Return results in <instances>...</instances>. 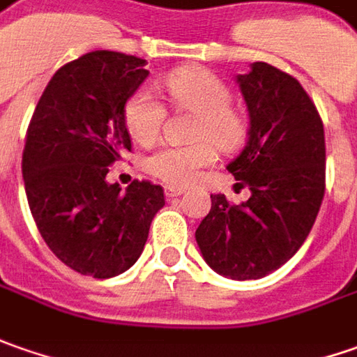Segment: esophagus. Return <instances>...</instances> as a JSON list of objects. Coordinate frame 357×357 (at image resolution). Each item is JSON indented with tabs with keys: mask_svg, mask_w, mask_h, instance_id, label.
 Listing matches in <instances>:
<instances>
[{
	"mask_svg": "<svg viewBox=\"0 0 357 357\" xmlns=\"http://www.w3.org/2000/svg\"><path fill=\"white\" fill-rule=\"evenodd\" d=\"M185 191L181 190V188H174V185H167L166 188V197L167 199H174V197H179V195H183Z\"/></svg>",
	"mask_w": 357,
	"mask_h": 357,
	"instance_id": "esophagus-1",
	"label": "esophagus"
}]
</instances>
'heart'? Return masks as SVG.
I'll return each instance as SVG.
<instances>
[{"mask_svg":"<svg viewBox=\"0 0 357 357\" xmlns=\"http://www.w3.org/2000/svg\"><path fill=\"white\" fill-rule=\"evenodd\" d=\"M164 89L179 108L191 110L199 120L193 130L195 140H207L193 146H164L148 160V169L169 185H190L203 167L215 162L217 148L233 150L245 136V124L231 110L233 94L229 86L209 70H178L164 79ZM166 120V108L152 91L140 89L124 106V122L130 136L138 144H152L160 136Z\"/></svg>","mask_w":357,"mask_h":357,"instance_id":"heart-1","label":"heart"}]
</instances>
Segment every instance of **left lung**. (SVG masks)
<instances>
[{
    "instance_id": "1",
    "label": "left lung",
    "mask_w": 357,
    "mask_h": 357,
    "mask_svg": "<svg viewBox=\"0 0 357 357\" xmlns=\"http://www.w3.org/2000/svg\"><path fill=\"white\" fill-rule=\"evenodd\" d=\"M237 84L249 138L227 169L251 197L231 205L211 195L195 241L215 273L249 280L280 268L308 237L324 199L326 144L322 118L289 73L252 63Z\"/></svg>"
}]
</instances>
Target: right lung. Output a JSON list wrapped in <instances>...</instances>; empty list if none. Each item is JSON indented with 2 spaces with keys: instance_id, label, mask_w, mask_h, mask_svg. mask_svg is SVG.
<instances>
[{
  "instance_id": "1",
  "label": "right lung",
  "mask_w": 357,
  "mask_h": 357,
  "mask_svg": "<svg viewBox=\"0 0 357 357\" xmlns=\"http://www.w3.org/2000/svg\"><path fill=\"white\" fill-rule=\"evenodd\" d=\"M150 73L146 61L93 51L61 67L33 112L23 150L29 209L47 247L80 275L112 278L138 261L164 190L108 183L132 148L124 106Z\"/></svg>"
}]
</instances>
